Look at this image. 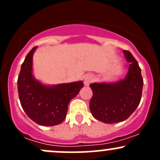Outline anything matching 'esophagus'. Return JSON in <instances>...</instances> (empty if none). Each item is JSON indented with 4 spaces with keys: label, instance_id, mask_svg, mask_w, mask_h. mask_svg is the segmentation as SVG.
Here are the masks:
<instances>
[{
    "label": "esophagus",
    "instance_id": "1",
    "mask_svg": "<svg viewBox=\"0 0 160 160\" xmlns=\"http://www.w3.org/2000/svg\"><path fill=\"white\" fill-rule=\"evenodd\" d=\"M92 81V76L91 74H86L84 77V85L85 86H89V84L91 83Z\"/></svg>",
    "mask_w": 160,
    "mask_h": 160
}]
</instances>
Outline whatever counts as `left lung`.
<instances>
[{
	"instance_id": "left-lung-1",
	"label": "left lung",
	"mask_w": 160,
	"mask_h": 160,
	"mask_svg": "<svg viewBox=\"0 0 160 160\" xmlns=\"http://www.w3.org/2000/svg\"><path fill=\"white\" fill-rule=\"evenodd\" d=\"M130 62L126 78L115 82H94L89 109L95 119L104 123L122 122L136 110L141 102L143 81L138 63L129 51H122Z\"/></svg>"
}]
</instances>
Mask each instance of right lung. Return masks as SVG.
Masks as SVG:
<instances>
[{
    "instance_id": "1",
    "label": "right lung",
    "mask_w": 160,
    "mask_h": 160,
    "mask_svg": "<svg viewBox=\"0 0 160 160\" xmlns=\"http://www.w3.org/2000/svg\"><path fill=\"white\" fill-rule=\"evenodd\" d=\"M32 49L22 64L18 77V92L22 108L31 120L44 126H52L63 122L70 101L83 86L82 81L47 86L33 76Z\"/></svg>"
}]
</instances>
